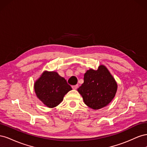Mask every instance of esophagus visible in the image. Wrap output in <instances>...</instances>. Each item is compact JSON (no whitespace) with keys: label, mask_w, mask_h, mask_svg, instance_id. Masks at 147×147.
Segmentation results:
<instances>
[{"label":"esophagus","mask_w":147,"mask_h":147,"mask_svg":"<svg viewBox=\"0 0 147 147\" xmlns=\"http://www.w3.org/2000/svg\"><path fill=\"white\" fill-rule=\"evenodd\" d=\"M72 87V88L74 89V90H77V89L78 87V84H76V85H74Z\"/></svg>","instance_id":"esophagus-1"}]
</instances>
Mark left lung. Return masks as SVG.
<instances>
[{"instance_id": "obj_1", "label": "left lung", "mask_w": 147, "mask_h": 147, "mask_svg": "<svg viewBox=\"0 0 147 147\" xmlns=\"http://www.w3.org/2000/svg\"><path fill=\"white\" fill-rule=\"evenodd\" d=\"M77 90L89 107L100 109L108 105L114 98L117 84L105 66L97 70L90 69L84 75V83Z\"/></svg>"}]
</instances>
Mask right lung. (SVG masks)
I'll return each instance as SVG.
<instances>
[{
    "label": "right lung",
    "mask_w": 147,
    "mask_h": 147,
    "mask_svg": "<svg viewBox=\"0 0 147 147\" xmlns=\"http://www.w3.org/2000/svg\"><path fill=\"white\" fill-rule=\"evenodd\" d=\"M34 90L38 98L50 108L55 107L72 88L56 72H44L35 82Z\"/></svg>",
    "instance_id": "1"
}]
</instances>
